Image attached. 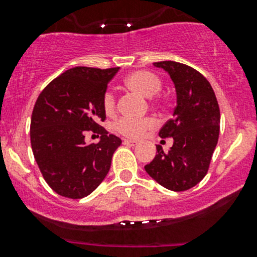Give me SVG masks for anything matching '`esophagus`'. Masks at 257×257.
I'll list each match as a JSON object with an SVG mask.
<instances>
[{
  "label": "esophagus",
  "instance_id": "obj_1",
  "mask_svg": "<svg viewBox=\"0 0 257 257\" xmlns=\"http://www.w3.org/2000/svg\"><path fill=\"white\" fill-rule=\"evenodd\" d=\"M123 144L124 145H129V147H136V145H138V143H137V142L129 141V139H124Z\"/></svg>",
  "mask_w": 257,
  "mask_h": 257
}]
</instances>
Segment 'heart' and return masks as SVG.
<instances>
[{
  "label": "heart",
  "instance_id": "1",
  "mask_svg": "<svg viewBox=\"0 0 257 257\" xmlns=\"http://www.w3.org/2000/svg\"><path fill=\"white\" fill-rule=\"evenodd\" d=\"M125 85L129 89L145 98H152L158 94L162 88V80L154 73L147 71H137L126 77ZM102 107L107 114H112L115 110V97L112 90H105L103 93ZM153 125H154V121L149 118L132 119L124 116L116 120L114 128L116 132L129 138H139L148 129L153 128Z\"/></svg>",
  "mask_w": 257,
  "mask_h": 257
}]
</instances>
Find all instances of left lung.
Segmentation results:
<instances>
[{
	"instance_id": "obj_1",
	"label": "left lung",
	"mask_w": 257,
	"mask_h": 257,
	"mask_svg": "<svg viewBox=\"0 0 257 257\" xmlns=\"http://www.w3.org/2000/svg\"><path fill=\"white\" fill-rule=\"evenodd\" d=\"M172 78L177 93L173 118L160 129V138H173L165 153L144 167L158 184L173 191H184L200 183L208 173L220 132V109L208 79L196 69L174 61L155 62Z\"/></svg>"
}]
</instances>
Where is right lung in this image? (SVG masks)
<instances>
[{
  "instance_id": "1",
  "label": "right lung",
  "mask_w": 257,
  "mask_h": 257,
  "mask_svg": "<svg viewBox=\"0 0 257 257\" xmlns=\"http://www.w3.org/2000/svg\"><path fill=\"white\" fill-rule=\"evenodd\" d=\"M119 68H71L37 98L31 118V147L47 184L59 195L82 199L99 186L110 169L120 138L98 124L104 120L103 93ZM85 130L101 134L85 143Z\"/></svg>"
}]
</instances>
